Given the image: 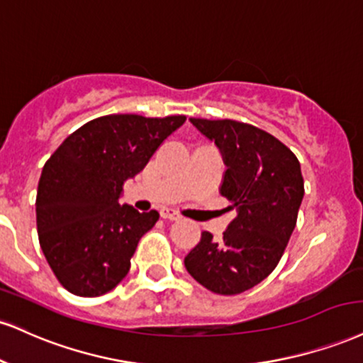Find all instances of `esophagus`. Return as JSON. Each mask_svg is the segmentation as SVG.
I'll use <instances>...</instances> for the list:
<instances>
[{
    "instance_id": "esophagus-1",
    "label": "esophagus",
    "mask_w": 363,
    "mask_h": 363,
    "mask_svg": "<svg viewBox=\"0 0 363 363\" xmlns=\"http://www.w3.org/2000/svg\"><path fill=\"white\" fill-rule=\"evenodd\" d=\"M160 216H162L164 220H172V221L181 220V215H179L176 209H172V208H164V209H160Z\"/></svg>"
}]
</instances>
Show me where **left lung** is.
<instances>
[{"mask_svg":"<svg viewBox=\"0 0 363 363\" xmlns=\"http://www.w3.org/2000/svg\"><path fill=\"white\" fill-rule=\"evenodd\" d=\"M191 123L223 154L220 193L237 216L220 242L203 231L184 265L208 291L240 294L264 281L286 250L304 196L299 160L281 140L253 125L206 118H191Z\"/></svg>","mask_w":363,"mask_h":363,"instance_id":"1","label":"left lung"}]
</instances>
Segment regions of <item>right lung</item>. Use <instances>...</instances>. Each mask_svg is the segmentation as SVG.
I'll return each mask as SVG.
<instances>
[{
	"label": "right lung",
	"mask_w": 363,
	"mask_h": 363,
	"mask_svg": "<svg viewBox=\"0 0 363 363\" xmlns=\"http://www.w3.org/2000/svg\"><path fill=\"white\" fill-rule=\"evenodd\" d=\"M184 121V115L99 116L69 135L43 165L35 203L38 242L69 292L96 298L128 274L140 238L159 213L120 206L123 182Z\"/></svg>",
	"instance_id": "1"
}]
</instances>
